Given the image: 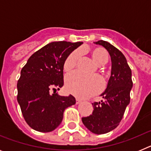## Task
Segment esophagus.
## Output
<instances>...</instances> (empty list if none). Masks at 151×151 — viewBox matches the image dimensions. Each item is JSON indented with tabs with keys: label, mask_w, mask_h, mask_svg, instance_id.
Here are the masks:
<instances>
[{
	"label": "esophagus",
	"mask_w": 151,
	"mask_h": 151,
	"mask_svg": "<svg viewBox=\"0 0 151 151\" xmlns=\"http://www.w3.org/2000/svg\"><path fill=\"white\" fill-rule=\"evenodd\" d=\"M81 102H82V101H81V100L76 98V104H80Z\"/></svg>",
	"instance_id": "34e87169"
}]
</instances>
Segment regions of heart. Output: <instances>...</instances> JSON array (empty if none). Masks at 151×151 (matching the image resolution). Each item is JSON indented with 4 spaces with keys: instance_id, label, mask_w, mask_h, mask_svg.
I'll return each mask as SVG.
<instances>
[{
    "instance_id": "obj_1",
    "label": "heart",
    "mask_w": 151,
    "mask_h": 151,
    "mask_svg": "<svg viewBox=\"0 0 151 151\" xmlns=\"http://www.w3.org/2000/svg\"><path fill=\"white\" fill-rule=\"evenodd\" d=\"M88 51L96 63L104 65L109 60V54L104 48L96 47ZM80 56L79 50H75L69 54L63 64L65 72H70L76 67ZM103 81L98 76H88L79 72L69 74L66 78V88L69 93L80 98H86L97 94L103 88Z\"/></svg>"
}]
</instances>
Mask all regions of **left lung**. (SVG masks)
<instances>
[{"mask_svg":"<svg viewBox=\"0 0 151 151\" xmlns=\"http://www.w3.org/2000/svg\"><path fill=\"white\" fill-rule=\"evenodd\" d=\"M96 44L102 45L110 54L111 76L107 88L101 95L104 100L92 103L94 107L92 114L82 117V120L91 132L101 134L113 130L121 122L126 106L130 102L133 82L132 70L122 52L107 41L100 40Z\"/></svg>","mask_w":151,"mask_h":151,"instance_id":"1","label":"left lung"}]
</instances>
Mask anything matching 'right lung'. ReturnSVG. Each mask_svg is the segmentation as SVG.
Returning a JSON list of instances; mask_svg holds the SVG:
<instances>
[{
    "label": "right lung",
    "instance_id": "add662e5",
    "mask_svg": "<svg viewBox=\"0 0 151 151\" xmlns=\"http://www.w3.org/2000/svg\"><path fill=\"white\" fill-rule=\"evenodd\" d=\"M82 43L51 42L35 52L22 67L17 101L32 129L41 132L54 131L62 122L64 110L76 104L71 94L60 96L56 91L63 85L64 62Z\"/></svg>",
    "mask_w": 151,
    "mask_h": 151
}]
</instances>
